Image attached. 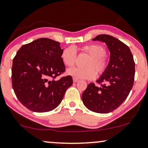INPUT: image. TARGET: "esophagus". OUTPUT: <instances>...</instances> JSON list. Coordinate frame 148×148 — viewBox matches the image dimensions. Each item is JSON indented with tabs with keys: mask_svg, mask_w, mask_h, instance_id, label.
Returning <instances> with one entry per match:
<instances>
[{
	"mask_svg": "<svg viewBox=\"0 0 148 148\" xmlns=\"http://www.w3.org/2000/svg\"><path fill=\"white\" fill-rule=\"evenodd\" d=\"M73 82H74V83H76V82H77L79 81V79H77V78H75V77L73 78Z\"/></svg>",
	"mask_w": 148,
	"mask_h": 148,
	"instance_id": "34e87169",
	"label": "esophagus"
}]
</instances>
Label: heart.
Wrapping results in <instances>:
<instances>
[{
  "label": "heart",
  "instance_id": "obj_1",
  "mask_svg": "<svg viewBox=\"0 0 148 148\" xmlns=\"http://www.w3.org/2000/svg\"><path fill=\"white\" fill-rule=\"evenodd\" d=\"M82 52L87 53L90 56L86 62V68L73 67L66 71V73L77 79H92L96 76V69L98 74L103 75L108 66V61L105 57L106 49L99 44H90L84 45L81 48ZM77 53L75 49L72 46L66 47L61 53V60L66 66H72L75 63Z\"/></svg>",
  "mask_w": 148,
  "mask_h": 148
}]
</instances>
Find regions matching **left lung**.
<instances>
[{
    "label": "left lung",
    "mask_w": 148,
    "mask_h": 148,
    "mask_svg": "<svg viewBox=\"0 0 148 148\" xmlns=\"http://www.w3.org/2000/svg\"><path fill=\"white\" fill-rule=\"evenodd\" d=\"M92 41L105 43L110 60L106 71L97 81L101 86L88 84L82 99L92 112L107 114L120 107L129 95L135 79V62L129 47L114 36L100 34Z\"/></svg>",
    "instance_id": "obj_1"
}]
</instances>
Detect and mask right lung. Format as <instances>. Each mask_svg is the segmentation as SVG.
<instances>
[{
	"mask_svg": "<svg viewBox=\"0 0 148 148\" xmlns=\"http://www.w3.org/2000/svg\"><path fill=\"white\" fill-rule=\"evenodd\" d=\"M62 51L59 42L41 38L22 45L13 58V89L20 103L32 112L56 108L73 84L70 75L55 80L65 71Z\"/></svg>",
	"mask_w": 148,
	"mask_h": 148,
	"instance_id": "right-lung-1",
	"label": "right lung"
}]
</instances>
